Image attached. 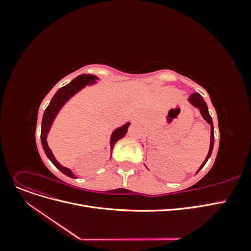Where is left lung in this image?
Listing matches in <instances>:
<instances>
[{"label": "left lung", "mask_w": 251, "mask_h": 251, "mask_svg": "<svg viewBox=\"0 0 251 251\" xmlns=\"http://www.w3.org/2000/svg\"><path fill=\"white\" fill-rule=\"evenodd\" d=\"M188 100H189V102H191L193 105H195L196 108H198L199 110H200V113H201V115H202V117L207 121V124H209L210 125V130H211V132H210V147H209V151H208V154H207V156H206V159H205L204 160V162L202 163V165L200 166V169L198 170V172L203 168V166L205 165V163L207 162V160H208V158L210 157V155H211V151H212V149H214V142H215V134H214V124H212V119H211V117H210V115H209V112H208V108H207V104H206V102H205L204 100H203V98H202V96L200 95V94H198V93H194V94H192L191 95V97L188 98ZM197 172V173H198Z\"/></svg>", "instance_id": "1"}]
</instances>
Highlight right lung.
I'll list each match as a JSON object with an SVG mask.
<instances>
[{
	"mask_svg": "<svg viewBox=\"0 0 251 251\" xmlns=\"http://www.w3.org/2000/svg\"><path fill=\"white\" fill-rule=\"evenodd\" d=\"M96 79H98L95 75L92 74H81L79 76H77L74 80H72L70 83L64 86L63 88H60L57 92L55 93V95L52 97V100L49 103L48 107L45 110L44 116H43V120H42V131H41V140H42V146L43 149L46 153L47 157L50 159L51 162L54 164L56 168L62 172L63 174L67 175L68 177L71 178H75V176L73 175V173L67 168H64V166L60 165L56 160L54 156L52 155L50 149L48 148V144L46 141V137H47V133L49 131V128L53 123V119L56 116L57 112L59 111V109L63 107V104L69 100V98L79 91L80 89H82L83 87H86L88 83H93ZM130 126V123L126 124L125 126H120L119 128L113 133L112 137H111V150L115 146V143L124 137V136L126 134L127 132V127Z\"/></svg>",
	"mask_w": 251,
	"mask_h": 251,
	"instance_id": "1",
	"label": "right lung"
}]
</instances>
